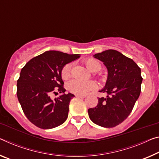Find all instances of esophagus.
Segmentation results:
<instances>
[{
    "label": "esophagus",
    "instance_id": "esophagus-1",
    "mask_svg": "<svg viewBox=\"0 0 159 159\" xmlns=\"http://www.w3.org/2000/svg\"><path fill=\"white\" fill-rule=\"evenodd\" d=\"M75 97L79 98H85V95H75Z\"/></svg>",
    "mask_w": 159,
    "mask_h": 159
}]
</instances>
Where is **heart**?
Segmentation results:
<instances>
[{"mask_svg": "<svg viewBox=\"0 0 159 159\" xmlns=\"http://www.w3.org/2000/svg\"><path fill=\"white\" fill-rule=\"evenodd\" d=\"M84 64L86 67L90 71L97 72L101 69V64L100 63L93 58H88L84 60ZM72 70V64L68 63L64 65L61 70V76L64 80L69 79L71 75ZM101 78V75H99ZM67 89L71 93L79 95H86L88 93L94 90L97 89L98 85L93 80H89V81H85L79 79H73L68 83Z\"/></svg>", "mask_w": 159, "mask_h": 159, "instance_id": "1", "label": "heart"}]
</instances>
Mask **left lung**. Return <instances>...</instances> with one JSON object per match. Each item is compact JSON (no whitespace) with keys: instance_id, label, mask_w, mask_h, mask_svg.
<instances>
[{"instance_id":"8db88e82","label":"left lung","mask_w":159,"mask_h":159,"mask_svg":"<svg viewBox=\"0 0 159 159\" xmlns=\"http://www.w3.org/2000/svg\"><path fill=\"white\" fill-rule=\"evenodd\" d=\"M94 57L103 62L108 75L105 88L107 98H98L96 107L88 110L90 119L103 127H114L125 121L132 111L141 93L142 77L138 65L122 53L109 49Z\"/></svg>"}]
</instances>
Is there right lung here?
<instances>
[{
    "mask_svg": "<svg viewBox=\"0 0 159 159\" xmlns=\"http://www.w3.org/2000/svg\"><path fill=\"white\" fill-rule=\"evenodd\" d=\"M79 54L48 51L32 58L22 68L17 83V96L24 114L32 124L49 129L62 125L69 115V102L74 97L65 94L61 76L63 66ZM63 94L52 99V93Z\"/></svg>",
    "mask_w": 159,
    "mask_h": 159,
    "instance_id": "add662e5",
    "label": "right lung"
}]
</instances>
